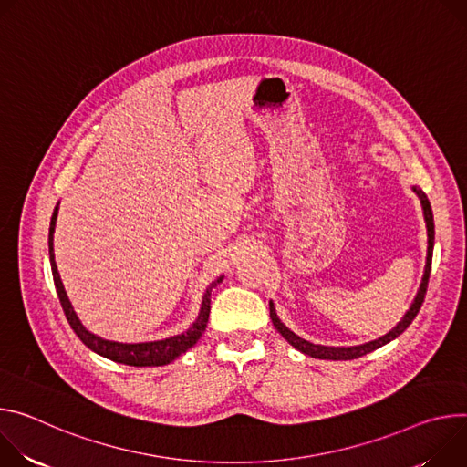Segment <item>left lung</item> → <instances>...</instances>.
<instances>
[{
  "instance_id": "1",
  "label": "left lung",
  "mask_w": 467,
  "mask_h": 467,
  "mask_svg": "<svg viewBox=\"0 0 467 467\" xmlns=\"http://www.w3.org/2000/svg\"><path fill=\"white\" fill-rule=\"evenodd\" d=\"M413 192H416L421 200V205H423V215H425V223H427V235H429V248H427V265H425V275H423V280H421V285H420V291L416 295V298H413L411 306L408 312L404 314V317L399 321V325L389 330L386 336L375 339V341H369V343H364V345H356V347H325V345H316V343H309L302 337H298L295 332H291L276 316V309H275V304L269 302V307H271V319H273V325L275 328L300 352L312 356V358H319V359H354V358H359V356H366L373 350H377L379 347L389 343L391 339L399 337L410 325L411 321L416 319V316L420 314L421 309V304L425 300V293H427V285H429V276H431V265H432V248H434V217H432V210H431V202L427 198V194L413 187Z\"/></svg>"
}]
</instances>
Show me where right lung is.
Segmentation results:
<instances>
[{
    "instance_id": "obj_1",
    "label": "right lung",
    "mask_w": 467,
    "mask_h": 467,
    "mask_svg": "<svg viewBox=\"0 0 467 467\" xmlns=\"http://www.w3.org/2000/svg\"><path fill=\"white\" fill-rule=\"evenodd\" d=\"M57 213H59V203L56 205L54 215H51V223H49V235H47V246H49V264H51V275H54V284L63 306V312L72 327V330L76 332V336L96 354L113 359L117 364H124V366H133V368H158V366H167L171 364L172 359H176L178 356H182L183 352H187L192 345H196V341L202 337L205 327H207V319H210V309H212V289L217 287V284L223 282V276H219L215 282L210 284V287L205 289L203 300H202V307L200 314L196 317V321L191 325L189 330H185L183 334L161 339V341H148V343H119V341H109L103 339L92 332H88L79 317L76 316L74 307L68 300V295L65 291V285L61 282L57 265H56V254H54V232H56V221H57Z\"/></svg>"
}]
</instances>
